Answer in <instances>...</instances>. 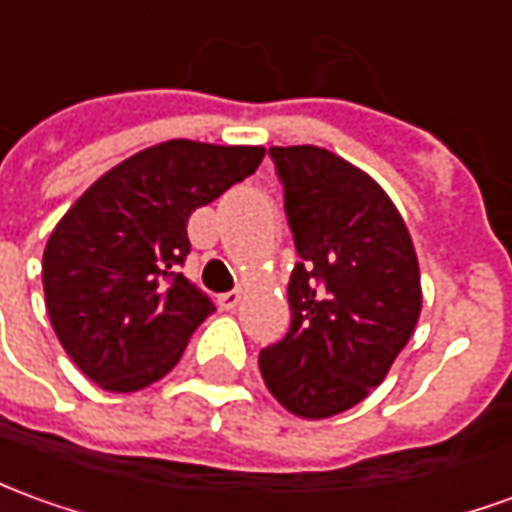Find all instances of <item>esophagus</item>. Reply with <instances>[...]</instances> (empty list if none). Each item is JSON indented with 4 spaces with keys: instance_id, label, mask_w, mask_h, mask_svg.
<instances>
[{
    "instance_id": "obj_1",
    "label": "esophagus",
    "mask_w": 512,
    "mask_h": 512,
    "mask_svg": "<svg viewBox=\"0 0 512 512\" xmlns=\"http://www.w3.org/2000/svg\"><path fill=\"white\" fill-rule=\"evenodd\" d=\"M238 305H241V291H227L219 296L221 310H235Z\"/></svg>"
}]
</instances>
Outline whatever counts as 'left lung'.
I'll use <instances>...</instances> for the list:
<instances>
[{
	"label": "left lung",
	"mask_w": 512,
	"mask_h": 512,
	"mask_svg": "<svg viewBox=\"0 0 512 512\" xmlns=\"http://www.w3.org/2000/svg\"><path fill=\"white\" fill-rule=\"evenodd\" d=\"M299 263L291 327L257 363L268 391L302 418L363 402L405 349L421 313L410 232L377 182L318 146H271Z\"/></svg>",
	"instance_id": "left-lung-1"
}]
</instances>
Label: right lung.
<instances>
[{
	"mask_svg": "<svg viewBox=\"0 0 512 512\" xmlns=\"http://www.w3.org/2000/svg\"><path fill=\"white\" fill-rule=\"evenodd\" d=\"M260 160V146L166 141L107 171L60 219L44 252L46 310L88 380L132 393L177 366L216 310L180 271L188 219Z\"/></svg>",
	"mask_w": 512,
	"mask_h": 512,
	"instance_id": "right-lung-1",
	"label": "right lung"
}]
</instances>
